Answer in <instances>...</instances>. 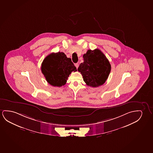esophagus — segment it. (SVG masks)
Segmentation results:
<instances>
[{"label": "esophagus", "mask_w": 153, "mask_h": 153, "mask_svg": "<svg viewBox=\"0 0 153 153\" xmlns=\"http://www.w3.org/2000/svg\"><path fill=\"white\" fill-rule=\"evenodd\" d=\"M75 66L77 68H78V67L79 66V64H78V63H76V64H75Z\"/></svg>", "instance_id": "1"}]
</instances>
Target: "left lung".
<instances>
[{"label": "left lung", "mask_w": 153, "mask_h": 153, "mask_svg": "<svg viewBox=\"0 0 153 153\" xmlns=\"http://www.w3.org/2000/svg\"><path fill=\"white\" fill-rule=\"evenodd\" d=\"M84 62L78 71L82 75L87 85L93 87L104 84L111 72V65L104 54L98 49L88 50L83 55Z\"/></svg>", "instance_id": "left-lung-1"}]
</instances>
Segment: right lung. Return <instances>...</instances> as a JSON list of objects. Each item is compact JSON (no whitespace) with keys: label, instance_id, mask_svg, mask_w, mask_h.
Returning <instances> with one entry per match:
<instances>
[{"label":"right lung","instance_id":"add662e5","mask_svg":"<svg viewBox=\"0 0 153 153\" xmlns=\"http://www.w3.org/2000/svg\"><path fill=\"white\" fill-rule=\"evenodd\" d=\"M41 70L47 82L51 86L57 87L66 84L71 73L77 71L71 58L67 57L62 52L47 56L42 62Z\"/></svg>","mask_w":153,"mask_h":153}]
</instances>
